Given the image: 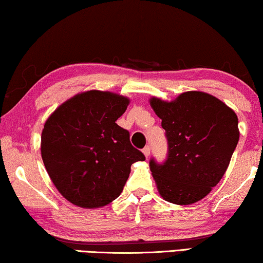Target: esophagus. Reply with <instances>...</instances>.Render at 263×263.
<instances>
[{
	"label": "esophagus",
	"instance_id": "34e87169",
	"mask_svg": "<svg viewBox=\"0 0 263 263\" xmlns=\"http://www.w3.org/2000/svg\"><path fill=\"white\" fill-rule=\"evenodd\" d=\"M150 150H151V149H150L149 145H146V146L143 149V154L145 155V157H149V156H150Z\"/></svg>",
	"mask_w": 263,
	"mask_h": 263
}]
</instances>
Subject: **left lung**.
<instances>
[{"mask_svg":"<svg viewBox=\"0 0 263 263\" xmlns=\"http://www.w3.org/2000/svg\"><path fill=\"white\" fill-rule=\"evenodd\" d=\"M150 105L162 119L168 143L164 162L150 160L161 197L177 205L201 200L230 163L239 139L237 116L201 91H187L173 102L153 98Z\"/></svg>","mask_w":263,"mask_h":263,"instance_id":"left-lung-1","label":"left lung"}]
</instances>
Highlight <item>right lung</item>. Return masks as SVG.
<instances>
[{"label": "right lung", "instance_id": "obj_1", "mask_svg": "<svg viewBox=\"0 0 263 263\" xmlns=\"http://www.w3.org/2000/svg\"><path fill=\"white\" fill-rule=\"evenodd\" d=\"M128 99L90 90L73 96L51 114L42 133V157L57 190L84 209L119 197L131 165L145 156L116 121Z\"/></svg>", "mask_w": 263, "mask_h": 263}]
</instances>
